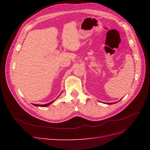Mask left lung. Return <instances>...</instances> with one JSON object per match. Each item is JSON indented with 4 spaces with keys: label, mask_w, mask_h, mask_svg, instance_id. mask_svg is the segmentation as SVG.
Returning a JSON list of instances; mask_svg holds the SVG:
<instances>
[{
    "label": "left lung",
    "mask_w": 150,
    "mask_h": 150,
    "mask_svg": "<svg viewBox=\"0 0 150 150\" xmlns=\"http://www.w3.org/2000/svg\"><path fill=\"white\" fill-rule=\"evenodd\" d=\"M108 104H112V103H107Z\"/></svg>",
    "instance_id": "1"
}]
</instances>
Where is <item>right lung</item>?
Listing matches in <instances>:
<instances>
[{
    "mask_svg": "<svg viewBox=\"0 0 150 150\" xmlns=\"http://www.w3.org/2000/svg\"><path fill=\"white\" fill-rule=\"evenodd\" d=\"M54 101H51V102H50V103H47V104H33L34 106H40V107H45V106H49V104H51Z\"/></svg>",
    "mask_w": 150,
    "mask_h": 150,
    "instance_id": "add662e5",
    "label": "right lung"
}]
</instances>
